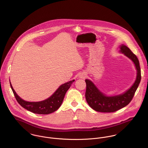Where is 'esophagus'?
<instances>
[{
    "instance_id": "esophagus-1",
    "label": "esophagus",
    "mask_w": 148,
    "mask_h": 148,
    "mask_svg": "<svg viewBox=\"0 0 148 148\" xmlns=\"http://www.w3.org/2000/svg\"><path fill=\"white\" fill-rule=\"evenodd\" d=\"M86 74L85 73H83L80 75V77L82 79H84L86 77Z\"/></svg>"
}]
</instances>
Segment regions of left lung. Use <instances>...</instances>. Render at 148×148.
Masks as SVG:
<instances>
[{"instance_id":"obj_1","label":"left lung","mask_w":148,"mask_h":148,"mask_svg":"<svg viewBox=\"0 0 148 148\" xmlns=\"http://www.w3.org/2000/svg\"><path fill=\"white\" fill-rule=\"evenodd\" d=\"M120 52L124 53L135 64L137 71L136 80L124 93L116 96H106L101 93L90 80L86 79V100L93 109L100 112H114L128 105L133 99L141 82V75L139 60L135 54L126 45L120 47Z\"/></svg>"}]
</instances>
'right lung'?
<instances>
[{"label": "right lung", "instance_id": "1", "mask_svg": "<svg viewBox=\"0 0 148 148\" xmlns=\"http://www.w3.org/2000/svg\"><path fill=\"white\" fill-rule=\"evenodd\" d=\"M73 82L74 80L62 85L50 97L40 102H28L22 100L15 92L11 83L10 85L16 100L22 107L34 113L48 114L59 108L63 103L66 91Z\"/></svg>", "mask_w": 148, "mask_h": 148}]
</instances>
